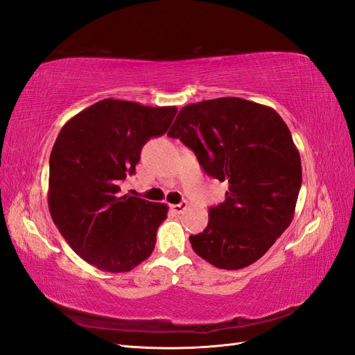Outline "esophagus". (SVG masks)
<instances>
[{
	"label": "esophagus",
	"instance_id": "34e87169",
	"mask_svg": "<svg viewBox=\"0 0 355 355\" xmlns=\"http://www.w3.org/2000/svg\"><path fill=\"white\" fill-rule=\"evenodd\" d=\"M187 207H188V202L187 201H182L179 204H170V210L173 211V213H176V214L182 213Z\"/></svg>",
	"mask_w": 355,
	"mask_h": 355
}]
</instances>
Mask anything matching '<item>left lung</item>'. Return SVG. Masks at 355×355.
Wrapping results in <instances>:
<instances>
[{
    "label": "left lung",
    "mask_w": 355,
    "mask_h": 355,
    "mask_svg": "<svg viewBox=\"0 0 355 355\" xmlns=\"http://www.w3.org/2000/svg\"><path fill=\"white\" fill-rule=\"evenodd\" d=\"M167 136L191 148L206 173L230 185L191 235L194 252L220 270L262 257L293 219L302 166L292 133L270 106L219 98L182 108Z\"/></svg>",
    "instance_id": "obj_1"
}]
</instances>
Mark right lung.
<instances>
[{
	"label": "right lung",
	"mask_w": 355,
	"mask_h": 355,
	"mask_svg": "<svg viewBox=\"0 0 355 355\" xmlns=\"http://www.w3.org/2000/svg\"><path fill=\"white\" fill-rule=\"evenodd\" d=\"M176 106L103 99L62 127L50 154L49 209L81 259L106 272H127L153 253L167 204L120 196L144 145L164 135Z\"/></svg>",
	"instance_id": "obj_1"
}]
</instances>
